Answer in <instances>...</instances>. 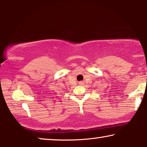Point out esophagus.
Segmentation results:
<instances>
[{
  "label": "esophagus",
  "instance_id": "34e87169",
  "mask_svg": "<svg viewBox=\"0 0 147 147\" xmlns=\"http://www.w3.org/2000/svg\"><path fill=\"white\" fill-rule=\"evenodd\" d=\"M79 83H82V82H79Z\"/></svg>",
  "mask_w": 147,
  "mask_h": 147
}]
</instances>
